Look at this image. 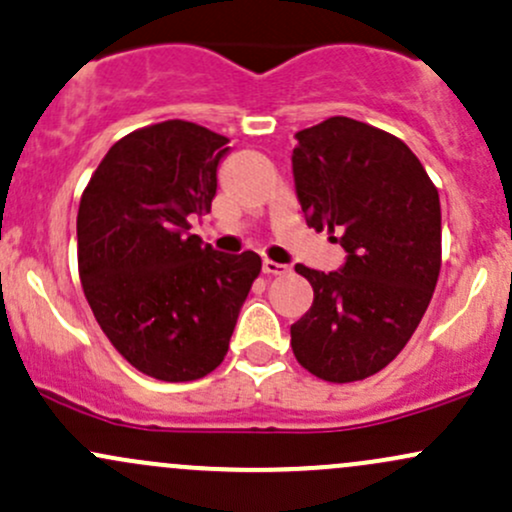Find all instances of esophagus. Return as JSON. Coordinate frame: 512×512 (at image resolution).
Segmentation results:
<instances>
[{"label": "esophagus", "mask_w": 512, "mask_h": 512, "mask_svg": "<svg viewBox=\"0 0 512 512\" xmlns=\"http://www.w3.org/2000/svg\"><path fill=\"white\" fill-rule=\"evenodd\" d=\"M263 273L266 276H288L290 273V266H285V263H276V261H263Z\"/></svg>", "instance_id": "esophagus-1"}]
</instances>
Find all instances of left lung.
Wrapping results in <instances>:
<instances>
[{
  "mask_svg": "<svg viewBox=\"0 0 512 512\" xmlns=\"http://www.w3.org/2000/svg\"><path fill=\"white\" fill-rule=\"evenodd\" d=\"M295 139L307 227L342 234L346 263L332 273L295 266L315 300L290 327V346L322 381H364L403 351L432 300L442 266L439 192L415 153L371 124L329 117Z\"/></svg>",
  "mask_w": 512,
  "mask_h": 512,
  "instance_id": "8db88e82",
  "label": "left lung"
}]
</instances>
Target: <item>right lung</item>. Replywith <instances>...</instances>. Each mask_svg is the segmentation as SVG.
Returning a JSON list of instances; mask_svg holds the SVG:
<instances>
[{"label":"right lung","instance_id":"obj_1","mask_svg":"<svg viewBox=\"0 0 512 512\" xmlns=\"http://www.w3.org/2000/svg\"><path fill=\"white\" fill-rule=\"evenodd\" d=\"M229 139L168 119L107 151L82 192L78 268L95 320L146 376L197 381L224 361L261 256L219 254L190 234L210 212Z\"/></svg>","mask_w":512,"mask_h":512}]
</instances>
